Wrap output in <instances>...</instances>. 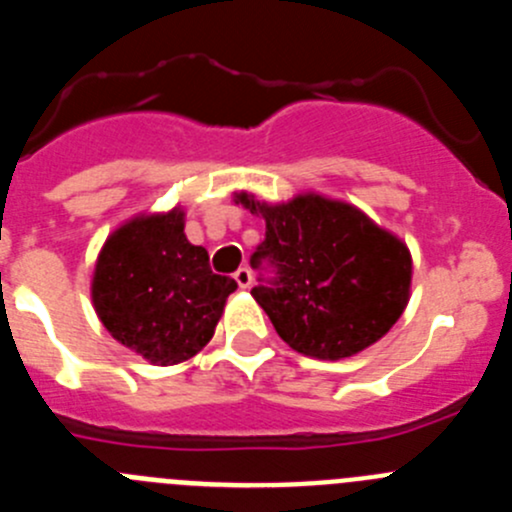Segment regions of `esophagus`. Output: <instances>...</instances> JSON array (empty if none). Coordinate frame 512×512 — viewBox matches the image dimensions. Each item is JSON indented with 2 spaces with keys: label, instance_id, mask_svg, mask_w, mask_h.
<instances>
[{
  "label": "esophagus",
  "instance_id": "1",
  "mask_svg": "<svg viewBox=\"0 0 512 512\" xmlns=\"http://www.w3.org/2000/svg\"><path fill=\"white\" fill-rule=\"evenodd\" d=\"M233 279L238 282V287L248 289V287H251V282H253V274H251V269H248V266H241V269L233 274Z\"/></svg>",
  "mask_w": 512,
  "mask_h": 512
}]
</instances>
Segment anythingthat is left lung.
Instances as JSON below:
<instances>
[{"label": "left lung", "mask_w": 512, "mask_h": 512, "mask_svg": "<svg viewBox=\"0 0 512 512\" xmlns=\"http://www.w3.org/2000/svg\"><path fill=\"white\" fill-rule=\"evenodd\" d=\"M266 220L251 264L269 261L274 282L251 289L279 338L297 354L338 361L387 336L410 300L413 259L395 233L359 207L305 192L269 205L238 192L235 205Z\"/></svg>", "instance_id": "8db88e82"}]
</instances>
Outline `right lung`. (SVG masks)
Wrapping results in <instances>:
<instances>
[{
	"label": "right lung",
	"instance_id": "obj_1",
	"mask_svg": "<svg viewBox=\"0 0 512 512\" xmlns=\"http://www.w3.org/2000/svg\"><path fill=\"white\" fill-rule=\"evenodd\" d=\"M238 284L212 274L184 235V210L143 212L112 230L94 264L92 302L110 336L156 366L200 354Z\"/></svg>",
	"mask_w": 512,
	"mask_h": 512
}]
</instances>
